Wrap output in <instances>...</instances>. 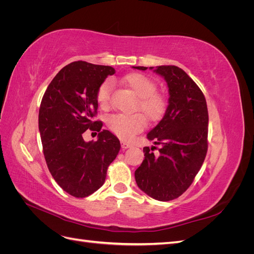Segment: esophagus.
Instances as JSON below:
<instances>
[{
	"instance_id": "1",
	"label": "esophagus",
	"mask_w": 254,
	"mask_h": 254,
	"mask_svg": "<svg viewBox=\"0 0 254 254\" xmlns=\"http://www.w3.org/2000/svg\"><path fill=\"white\" fill-rule=\"evenodd\" d=\"M121 145H122V148L123 149H127V148H130V147H131V144H130V143H127V142H122L121 143Z\"/></svg>"
}]
</instances>
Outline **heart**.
Masks as SVG:
<instances>
[{
    "label": "heart",
    "instance_id": "heart-1",
    "mask_svg": "<svg viewBox=\"0 0 254 254\" xmlns=\"http://www.w3.org/2000/svg\"><path fill=\"white\" fill-rule=\"evenodd\" d=\"M123 86L136 96L135 109L142 111L151 121H158L163 117L166 110V99L157 93V84L148 76L142 73H130L121 79ZM111 82L105 80L98 87L96 99L102 108H108L110 104ZM107 124L111 131L123 141H129L141 132L146 125V121L141 113L112 114Z\"/></svg>",
    "mask_w": 254,
    "mask_h": 254
}]
</instances>
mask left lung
<instances>
[{
    "instance_id": "8db88e82",
    "label": "left lung",
    "mask_w": 254,
    "mask_h": 254,
    "mask_svg": "<svg viewBox=\"0 0 254 254\" xmlns=\"http://www.w3.org/2000/svg\"><path fill=\"white\" fill-rule=\"evenodd\" d=\"M145 71V66H133ZM167 82L168 106L163 119L147 133L161 145L157 155L152 146L144 147V160L134 172L144 193L160 201H170L186 191L203 163L207 151L209 113L202 91L176 65L149 67Z\"/></svg>"
}]
</instances>
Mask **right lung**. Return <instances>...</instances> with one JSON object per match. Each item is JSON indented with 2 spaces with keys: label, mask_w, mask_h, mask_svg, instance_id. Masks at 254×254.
<instances>
[{
  "label": "right lung",
  "mask_w": 254,
  "mask_h": 254,
  "mask_svg": "<svg viewBox=\"0 0 254 254\" xmlns=\"http://www.w3.org/2000/svg\"><path fill=\"white\" fill-rule=\"evenodd\" d=\"M115 70L109 65L74 63L61 68L49 84L39 109V131L45 161L58 186L77 198L101 188L108 166L121 148L117 136L101 130L98 87ZM99 132L96 142H84L86 129ZM96 133V132H95Z\"/></svg>",
  "instance_id": "right-lung-1"
}]
</instances>
